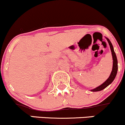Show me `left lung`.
<instances>
[{
	"instance_id": "left-lung-1",
	"label": "left lung",
	"mask_w": 125,
	"mask_h": 125,
	"mask_svg": "<svg viewBox=\"0 0 125 125\" xmlns=\"http://www.w3.org/2000/svg\"><path fill=\"white\" fill-rule=\"evenodd\" d=\"M106 40L108 42L110 46V48H111V52H112V59H113V66H112V70L111 71V73L110 74L109 78L105 81L104 83H103L102 84L100 85L98 87H96L94 89L91 90L92 92H98V91L103 90V89H104L105 88L107 87L109 85L111 84L112 82L114 81V80L115 78V76L117 75V70H118V61H117V56H116V54L114 52V49L113 46H112V43H111V41L109 40V39L107 38H106Z\"/></svg>"
}]
</instances>
